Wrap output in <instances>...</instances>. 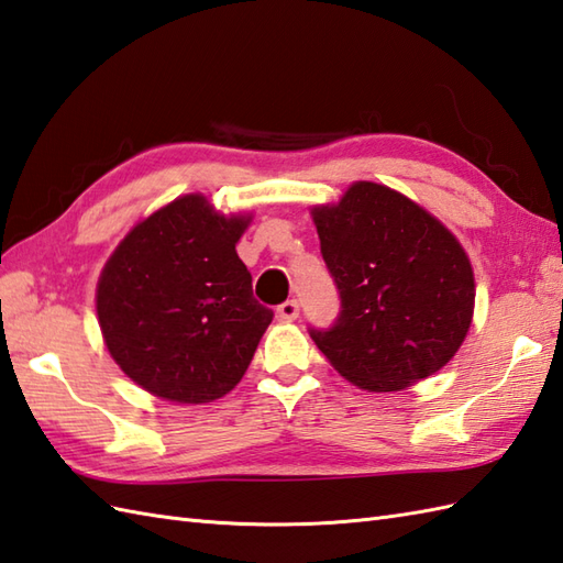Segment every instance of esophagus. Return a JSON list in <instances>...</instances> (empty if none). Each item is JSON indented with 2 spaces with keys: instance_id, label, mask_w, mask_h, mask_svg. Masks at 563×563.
I'll list each match as a JSON object with an SVG mask.
<instances>
[{
  "instance_id": "esophagus-1",
  "label": "esophagus",
  "mask_w": 563,
  "mask_h": 563,
  "mask_svg": "<svg viewBox=\"0 0 563 563\" xmlns=\"http://www.w3.org/2000/svg\"><path fill=\"white\" fill-rule=\"evenodd\" d=\"M277 316L282 318V320H296L298 318V301H284L279 308H277Z\"/></svg>"
}]
</instances>
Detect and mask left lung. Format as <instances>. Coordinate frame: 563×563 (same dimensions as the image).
I'll use <instances>...</instances> for the list:
<instances>
[{
  "instance_id": "8db88e82",
  "label": "left lung",
  "mask_w": 563,
  "mask_h": 563,
  "mask_svg": "<svg viewBox=\"0 0 563 563\" xmlns=\"http://www.w3.org/2000/svg\"><path fill=\"white\" fill-rule=\"evenodd\" d=\"M313 221L342 301L332 328L308 330L330 364L371 393L441 371L474 310V274L455 235L409 197L366 180L340 205L316 207Z\"/></svg>"
}]
</instances>
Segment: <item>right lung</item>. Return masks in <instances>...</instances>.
<instances>
[{"label":"right lung","instance_id":"1","mask_svg":"<svg viewBox=\"0 0 563 563\" xmlns=\"http://www.w3.org/2000/svg\"><path fill=\"white\" fill-rule=\"evenodd\" d=\"M250 217L173 199L124 235L96 289L110 356L146 393L211 402L233 390L274 313L235 253Z\"/></svg>","mask_w":563,"mask_h":563}]
</instances>
